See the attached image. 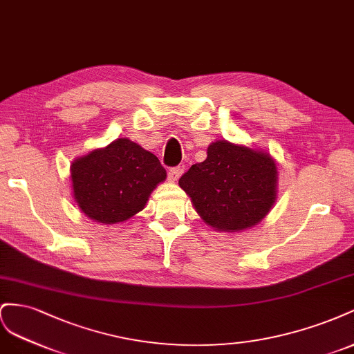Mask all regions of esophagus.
Returning a JSON list of instances; mask_svg holds the SVG:
<instances>
[{
  "label": "esophagus",
  "instance_id": "esophagus-1",
  "mask_svg": "<svg viewBox=\"0 0 354 354\" xmlns=\"http://www.w3.org/2000/svg\"><path fill=\"white\" fill-rule=\"evenodd\" d=\"M184 174V169L180 167V166H178V167H171V169H169V171H167V178H169V180H171V183H175V180H178L179 179V176Z\"/></svg>",
  "mask_w": 354,
  "mask_h": 354
}]
</instances>
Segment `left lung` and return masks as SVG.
Here are the masks:
<instances>
[{
	"instance_id": "1",
	"label": "left lung",
	"mask_w": 354,
	"mask_h": 354,
	"mask_svg": "<svg viewBox=\"0 0 354 354\" xmlns=\"http://www.w3.org/2000/svg\"><path fill=\"white\" fill-rule=\"evenodd\" d=\"M179 187L207 225L240 231L258 224L274 205L277 170L267 153L218 140L205 161L179 178Z\"/></svg>"
}]
</instances>
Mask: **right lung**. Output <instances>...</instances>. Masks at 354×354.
<instances>
[{
  "instance_id": "obj_1",
  "label": "right lung",
  "mask_w": 354,
  "mask_h": 354,
  "mask_svg": "<svg viewBox=\"0 0 354 354\" xmlns=\"http://www.w3.org/2000/svg\"><path fill=\"white\" fill-rule=\"evenodd\" d=\"M74 197L84 214L102 224L123 222L142 210L166 170L130 139H117L71 166Z\"/></svg>"
}]
</instances>
